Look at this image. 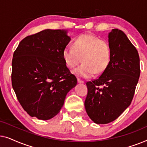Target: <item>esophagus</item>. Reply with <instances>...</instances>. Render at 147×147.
I'll return each instance as SVG.
<instances>
[{
  "instance_id": "obj_1",
  "label": "esophagus",
  "mask_w": 147,
  "mask_h": 147,
  "mask_svg": "<svg viewBox=\"0 0 147 147\" xmlns=\"http://www.w3.org/2000/svg\"><path fill=\"white\" fill-rule=\"evenodd\" d=\"M78 82L79 84H84V82L83 81V80H82L81 79H80V78H78Z\"/></svg>"
}]
</instances>
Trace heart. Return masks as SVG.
Segmentation results:
<instances>
[{"label": "heart", "mask_w": 147, "mask_h": 147, "mask_svg": "<svg viewBox=\"0 0 147 147\" xmlns=\"http://www.w3.org/2000/svg\"><path fill=\"white\" fill-rule=\"evenodd\" d=\"M66 66L76 67L82 61L83 63L74 70L76 76L90 78L95 73L100 74L108 67L111 58V49L106 40L90 34H84L76 38L73 47L67 46L62 52Z\"/></svg>", "instance_id": "obj_1"}]
</instances>
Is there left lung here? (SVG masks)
<instances>
[{"mask_svg":"<svg viewBox=\"0 0 147 147\" xmlns=\"http://www.w3.org/2000/svg\"><path fill=\"white\" fill-rule=\"evenodd\" d=\"M111 58L97 80L86 83L85 108L94 123L115 120L130 106L140 76L137 50L124 32L114 29L108 33Z\"/></svg>","mask_w":147,"mask_h":147,"instance_id":"left-lung-1","label":"left lung"}]
</instances>
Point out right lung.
<instances>
[{
    "instance_id": "right-lung-1",
    "label": "right lung",
    "mask_w": 147,
    "mask_h": 147,
    "mask_svg": "<svg viewBox=\"0 0 147 147\" xmlns=\"http://www.w3.org/2000/svg\"><path fill=\"white\" fill-rule=\"evenodd\" d=\"M70 40L67 30L45 29L26 37L14 52L12 86L19 103L32 117L53 118L77 84L62 57Z\"/></svg>"
}]
</instances>
